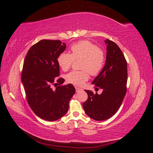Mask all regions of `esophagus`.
Segmentation results:
<instances>
[{"mask_svg": "<svg viewBox=\"0 0 153 153\" xmlns=\"http://www.w3.org/2000/svg\"><path fill=\"white\" fill-rule=\"evenodd\" d=\"M75 89H76V92H79L82 91V89H80V88H79V87H75Z\"/></svg>", "mask_w": 153, "mask_h": 153, "instance_id": "esophagus-1", "label": "esophagus"}]
</instances>
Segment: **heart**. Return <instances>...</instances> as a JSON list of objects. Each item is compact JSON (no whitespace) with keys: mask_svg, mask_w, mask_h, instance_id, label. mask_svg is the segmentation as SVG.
<instances>
[{"mask_svg":"<svg viewBox=\"0 0 153 153\" xmlns=\"http://www.w3.org/2000/svg\"><path fill=\"white\" fill-rule=\"evenodd\" d=\"M71 53L62 52L59 55L57 61L63 71L71 68L74 60L82 59V71H72L66 75V81L77 86L82 85L89 78V74L96 76L102 70L105 61L104 51L88 40H82L71 45Z\"/></svg>","mask_w":153,"mask_h":153,"instance_id":"1","label":"heart"}]
</instances>
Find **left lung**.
Here are the masks:
<instances>
[{"label": "left lung", "instance_id": "left-lung-1", "mask_svg": "<svg viewBox=\"0 0 153 153\" xmlns=\"http://www.w3.org/2000/svg\"><path fill=\"white\" fill-rule=\"evenodd\" d=\"M107 44L106 63L102 71L92 82L102 93L94 94L87 91L88 98L83 103L85 114L96 121L108 119L117 112L127 91V62L118 45L109 39Z\"/></svg>", "mask_w": 153, "mask_h": 153}]
</instances>
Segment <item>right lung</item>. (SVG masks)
<instances>
[{
    "label": "right lung",
    "instance_id": "add662e5",
    "mask_svg": "<svg viewBox=\"0 0 153 153\" xmlns=\"http://www.w3.org/2000/svg\"><path fill=\"white\" fill-rule=\"evenodd\" d=\"M66 47L60 40H41L29 50L23 65L22 81L27 102L36 115L48 121L66 114L75 92L71 84L63 85L64 79L59 77L57 59Z\"/></svg>",
    "mask_w": 153,
    "mask_h": 153
}]
</instances>
